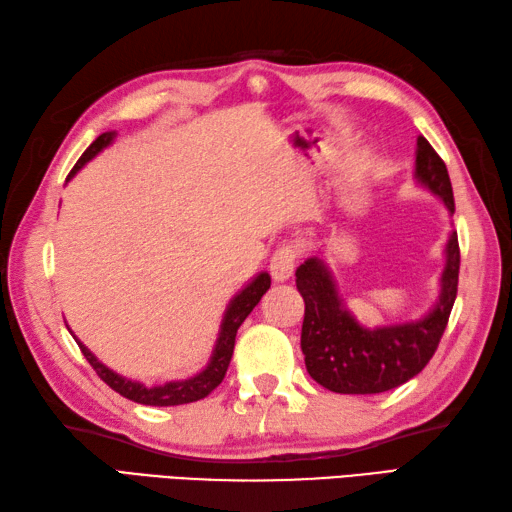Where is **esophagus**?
I'll list each match as a JSON object with an SVG mask.
<instances>
[{"label": "esophagus", "instance_id": "obj_1", "mask_svg": "<svg viewBox=\"0 0 512 512\" xmlns=\"http://www.w3.org/2000/svg\"><path fill=\"white\" fill-rule=\"evenodd\" d=\"M296 249L283 245L276 249V254L271 256V263H269V271H271V278L276 280V283H285V280L291 278L296 269Z\"/></svg>", "mask_w": 512, "mask_h": 512}]
</instances>
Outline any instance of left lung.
<instances>
[{"mask_svg":"<svg viewBox=\"0 0 512 512\" xmlns=\"http://www.w3.org/2000/svg\"><path fill=\"white\" fill-rule=\"evenodd\" d=\"M415 181L455 212L446 165L424 137H417ZM444 254L440 296L429 314L375 329L360 325L344 307L329 267L318 256L307 258L296 269V287L305 300L300 349L311 378L333 393L367 395L391 391L420 373L440 344L457 296V232L448 236Z\"/></svg>","mask_w":512,"mask_h":512,"instance_id":"left-lung-1","label":"left lung"}]
</instances>
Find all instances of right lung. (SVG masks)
<instances>
[{"label":"right lung","instance_id":"add662e5","mask_svg":"<svg viewBox=\"0 0 512 512\" xmlns=\"http://www.w3.org/2000/svg\"><path fill=\"white\" fill-rule=\"evenodd\" d=\"M112 139H114V132H103L101 137L92 141L90 148L83 152L81 159L75 163V168L70 170L66 181H70L72 176H75L90 159H95V156L103 148H108ZM269 285H271L269 274H267V271H260V274L252 280V283H247L245 289L238 291V294L232 300H229L210 362H207V367L201 373H196L187 380H172V382L154 384V387H145V384H141L137 380H128V378H123V375L108 369L106 364L97 360L95 353H92L86 347V344L79 342L77 336H75V340H77L83 356H86V360L92 364V369L97 371L99 378L106 382L112 391H117L119 395H123V398H128L132 402H139V404H148V406L190 404V402H196V400H203L205 395H210L218 387V384L223 382L227 367H229V360H232V353H234L236 331H238V327L243 325V320L249 314H252V309L258 305L260 298L267 294Z\"/></svg>","mask_w":512,"mask_h":512}]
</instances>
